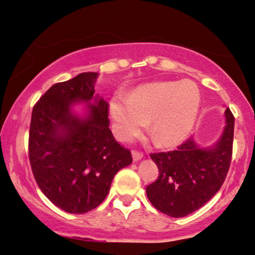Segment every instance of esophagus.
<instances>
[{"mask_svg":"<svg viewBox=\"0 0 255 255\" xmlns=\"http://www.w3.org/2000/svg\"><path fill=\"white\" fill-rule=\"evenodd\" d=\"M131 156H133V160H134V162H137V160L141 159V158L144 157V153H142V152H139V151L133 150V151H131Z\"/></svg>","mask_w":255,"mask_h":255,"instance_id":"esophagus-1","label":"esophagus"}]
</instances>
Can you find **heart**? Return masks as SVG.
<instances>
[{"instance_id": "b5f03b06", "label": "heart", "mask_w": 255, "mask_h": 255, "mask_svg": "<svg viewBox=\"0 0 255 255\" xmlns=\"http://www.w3.org/2000/svg\"><path fill=\"white\" fill-rule=\"evenodd\" d=\"M200 108V92L193 83L163 81L139 87L127 98L116 96L110 102V115L119 139L129 140L150 120V133L156 144H180L191 133Z\"/></svg>"}]
</instances>
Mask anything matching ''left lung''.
I'll return each mask as SVG.
<instances>
[{
	"mask_svg": "<svg viewBox=\"0 0 255 255\" xmlns=\"http://www.w3.org/2000/svg\"><path fill=\"white\" fill-rule=\"evenodd\" d=\"M227 126L215 147L199 148L187 139L176 150L150 156L159 175L146 187V194L158 211L170 217H184L197 211L221 189L233 157L235 118L225 110Z\"/></svg>",
	"mask_w": 255,
	"mask_h": 255,
	"instance_id": "left-lung-1",
	"label": "left lung"
}]
</instances>
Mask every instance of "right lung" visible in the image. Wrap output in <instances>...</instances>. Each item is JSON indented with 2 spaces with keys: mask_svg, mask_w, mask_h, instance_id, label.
Masks as SVG:
<instances>
[{
  "mask_svg": "<svg viewBox=\"0 0 255 255\" xmlns=\"http://www.w3.org/2000/svg\"><path fill=\"white\" fill-rule=\"evenodd\" d=\"M97 73H81L46 91L32 110L28 158L46 198L69 213H85L103 203L113 178L133 160L109 129V104L89 105V116L72 114L77 101L90 102Z\"/></svg>",
  "mask_w": 255,
  "mask_h": 255,
  "instance_id": "1",
  "label": "right lung"
}]
</instances>
